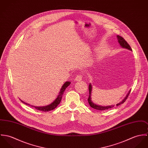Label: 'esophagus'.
I'll return each mask as SVG.
<instances>
[{
  "mask_svg": "<svg viewBox=\"0 0 148 148\" xmlns=\"http://www.w3.org/2000/svg\"><path fill=\"white\" fill-rule=\"evenodd\" d=\"M82 79V76L81 75H77L75 77V80L77 82L81 81Z\"/></svg>",
  "mask_w": 148,
  "mask_h": 148,
  "instance_id": "34e87169",
  "label": "esophagus"
}]
</instances>
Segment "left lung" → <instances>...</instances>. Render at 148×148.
I'll list each match as a JSON object with an SVG mask.
<instances>
[{"instance_id": "1", "label": "left lung", "mask_w": 148, "mask_h": 148, "mask_svg": "<svg viewBox=\"0 0 148 148\" xmlns=\"http://www.w3.org/2000/svg\"><path fill=\"white\" fill-rule=\"evenodd\" d=\"M117 39H118V42L120 44V45L124 48H126L127 49L130 51H132L130 46L129 45V44L127 42V41L121 36H119V35H117ZM91 91H92V85L90 84L89 85V97L88 99V103L90 105V106L93 108V109H97V110H106V109H110L112 108H113L114 106H99L94 104L92 100H91V98H90V95H91ZM130 92V90H129V92H128V93L127 94L126 97L124 99V100L121 101L120 103H118L117 104H116V106H119L121 104H123L127 99L129 95V93Z\"/></svg>"}]
</instances>
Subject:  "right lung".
<instances>
[{"mask_svg":"<svg viewBox=\"0 0 148 148\" xmlns=\"http://www.w3.org/2000/svg\"><path fill=\"white\" fill-rule=\"evenodd\" d=\"M71 84V82H65L63 85L62 86L61 89H60V92L59 93V95H58V97L56 99V100L52 103L49 106H38V107H36V106H34L35 109H36L38 110H40V111H43V112H48V111H50V110H53L54 109H55L58 105L60 104L61 100H62V96H63V95L64 93V91L65 90V89L68 87V86H69ZM23 103H24V104H27V105H29V104H27V103H25L24 102L22 101Z\"/></svg>","mask_w":148,"mask_h":148,"instance_id":"obj_1","label":"right lung"}]
</instances>
